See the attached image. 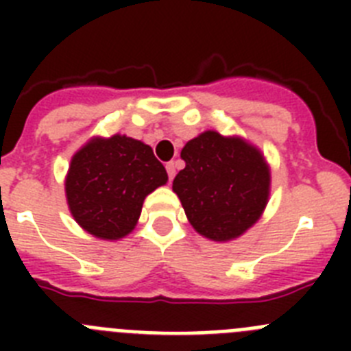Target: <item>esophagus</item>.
Listing matches in <instances>:
<instances>
[{"mask_svg": "<svg viewBox=\"0 0 351 351\" xmlns=\"http://www.w3.org/2000/svg\"><path fill=\"white\" fill-rule=\"evenodd\" d=\"M167 173H169L170 181H172V179L176 178V163H173V161L167 163Z\"/></svg>", "mask_w": 351, "mask_h": 351, "instance_id": "34e87169", "label": "esophagus"}]
</instances>
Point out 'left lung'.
Instances as JSON below:
<instances>
[{"mask_svg":"<svg viewBox=\"0 0 351 351\" xmlns=\"http://www.w3.org/2000/svg\"><path fill=\"white\" fill-rule=\"evenodd\" d=\"M181 158L186 167L172 190L198 234L228 243L262 218L271 195V167L256 145L207 130L186 142Z\"/></svg>","mask_w":351,"mask_h":351,"instance_id":"obj_1","label":"left lung"}]
</instances>
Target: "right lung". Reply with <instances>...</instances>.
<instances>
[{
    "instance_id": "1",
    "label": "right lung",
    "mask_w": 351,
    "mask_h": 351,
    "mask_svg": "<svg viewBox=\"0 0 351 351\" xmlns=\"http://www.w3.org/2000/svg\"><path fill=\"white\" fill-rule=\"evenodd\" d=\"M167 181L165 167L151 145L116 133L89 138L71 156L64 193L82 230L119 241L137 226L145 197Z\"/></svg>"
}]
</instances>
